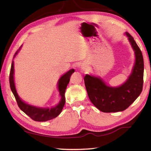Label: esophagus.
<instances>
[{
	"instance_id": "34e87169",
	"label": "esophagus",
	"mask_w": 151,
	"mask_h": 151,
	"mask_svg": "<svg viewBox=\"0 0 151 151\" xmlns=\"http://www.w3.org/2000/svg\"><path fill=\"white\" fill-rule=\"evenodd\" d=\"M87 66L86 65H82V68H83V69L84 70H86V69H87Z\"/></svg>"
}]
</instances>
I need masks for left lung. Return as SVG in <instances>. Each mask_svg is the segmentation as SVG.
I'll return each instance as SVG.
<instances>
[{
  "label": "left lung",
  "instance_id": "8db88e82",
  "mask_svg": "<svg viewBox=\"0 0 151 151\" xmlns=\"http://www.w3.org/2000/svg\"><path fill=\"white\" fill-rule=\"evenodd\" d=\"M126 35L135 53V64L128 80L117 88L108 86L100 78L86 75L84 84L89 99L101 111L105 113L122 111L127 109L142 92L143 86L144 61L140 48L133 37Z\"/></svg>",
  "mask_w": 151,
  "mask_h": 151
}]
</instances>
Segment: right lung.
<instances>
[{
    "mask_svg": "<svg viewBox=\"0 0 151 151\" xmlns=\"http://www.w3.org/2000/svg\"><path fill=\"white\" fill-rule=\"evenodd\" d=\"M18 50L16 52L15 55H16ZM14 55V56H15ZM75 72V70L71 69L64 75H63L61 78L59 79L58 83V88L59 91L61 95V99L58 105L54 108H40L37 107H34L30 106L29 104L24 103L17 94L16 90L15 88L14 83V61H12V65H11L10 72L9 76V83L11 90L14 96L16 102L19 108L22 111H23L27 116H28L30 118L34 120L35 122H46L55 118L59 116L61 113L63 108L65 104V92L66 90L68 84L69 83L70 78L72 74Z\"/></svg>",
    "mask_w": 151,
    "mask_h": 151,
    "instance_id": "right-lung-1",
    "label": "right lung"
}]
</instances>
